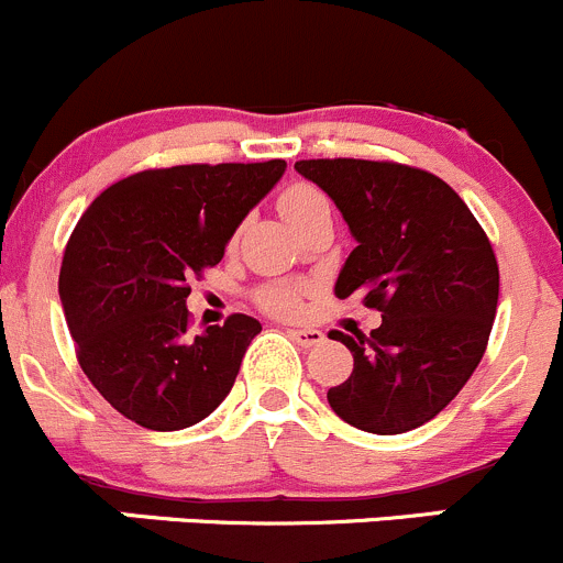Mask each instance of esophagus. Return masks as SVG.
I'll return each instance as SVG.
<instances>
[{"mask_svg":"<svg viewBox=\"0 0 563 563\" xmlns=\"http://www.w3.org/2000/svg\"><path fill=\"white\" fill-rule=\"evenodd\" d=\"M288 335L294 338V341L299 343V346L310 349V346H319V343H324V332L321 330H288Z\"/></svg>","mask_w":563,"mask_h":563,"instance_id":"esophagus-1","label":"esophagus"}]
</instances>
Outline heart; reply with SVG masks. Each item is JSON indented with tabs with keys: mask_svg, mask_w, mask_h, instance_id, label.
I'll list each match as a JSON object with an SVG mask.
<instances>
[{
	"mask_svg": "<svg viewBox=\"0 0 563 563\" xmlns=\"http://www.w3.org/2000/svg\"><path fill=\"white\" fill-rule=\"evenodd\" d=\"M280 214L286 217L288 225L299 228L310 214H313L319 206H327L324 195L319 192L316 187L310 184H291L288 189H283L280 200ZM302 299H305V286L302 283H288V280H275V283H266V286L258 288L255 294V302L272 316H297L302 310Z\"/></svg>",
	"mask_w": 563,
	"mask_h": 563,
	"instance_id": "1",
	"label": "heart"
}]
</instances>
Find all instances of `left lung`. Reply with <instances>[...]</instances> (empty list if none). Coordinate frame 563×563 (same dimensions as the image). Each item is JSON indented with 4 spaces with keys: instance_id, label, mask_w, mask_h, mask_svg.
Masks as SVG:
<instances>
[{
    "instance_id": "obj_1",
    "label": "left lung",
    "mask_w": 563,
    "mask_h": 563,
    "mask_svg": "<svg viewBox=\"0 0 563 563\" xmlns=\"http://www.w3.org/2000/svg\"><path fill=\"white\" fill-rule=\"evenodd\" d=\"M294 170L330 195L357 242L335 297L382 313L371 335L330 332L354 368L327 401L371 434L423 427L465 387L493 332L500 275L487 233L443 178L418 167L302 159Z\"/></svg>"
}]
</instances>
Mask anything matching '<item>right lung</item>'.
Masks as SVG:
<instances>
[{
	"label": "right lung",
	"instance_id": "right-lung-1",
	"mask_svg": "<svg viewBox=\"0 0 563 563\" xmlns=\"http://www.w3.org/2000/svg\"><path fill=\"white\" fill-rule=\"evenodd\" d=\"M286 162L178 165L103 189L68 239L59 299L76 357L96 390L154 432H178L214 412L236 382L253 316L189 335L187 286L217 266Z\"/></svg>",
	"mask_w": 563,
	"mask_h": 563
}]
</instances>
